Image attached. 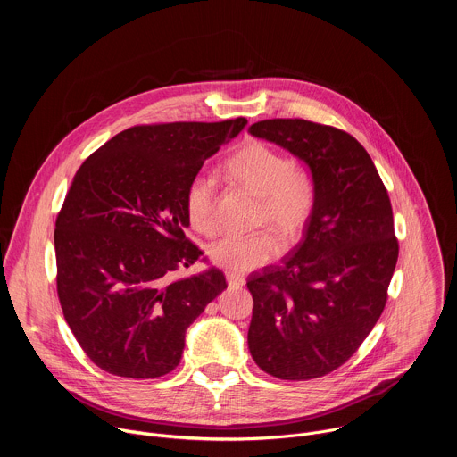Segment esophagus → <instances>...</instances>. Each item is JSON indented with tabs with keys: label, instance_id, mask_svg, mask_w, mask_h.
I'll return each instance as SVG.
<instances>
[{
	"label": "esophagus",
	"instance_id": "esophagus-1",
	"mask_svg": "<svg viewBox=\"0 0 457 457\" xmlns=\"http://www.w3.org/2000/svg\"><path fill=\"white\" fill-rule=\"evenodd\" d=\"M226 280L229 284V287H240L244 286V277L235 273V271H226Z\"/></svg>",
	"mask_w": 457,
	"mask_h": 457
}]
</instances>
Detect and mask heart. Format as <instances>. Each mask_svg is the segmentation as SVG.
Wrapping results in <instances>:
<instances>
[{
  "instance_id": "b5f03b06",
  "label": "heart",
  "mask_w": 457,
  "mask_h": 457,
  "mask_svg": "<svg viewBox=\"0 0 457 457\" xmlns=\"http://www.w3.org/2000/svg\"><path fill=\"white\" fill-rule=\"evenodd\" d=\"M228 175L260 197V220L270 222L284 238H293L309 220L314 204L311 173L278 150L251 141L226 162ZM217 184L213 177H193L186 189L187 222L199 233L212 235L217 228ZM280 240L271 231L226 235L208 247L212 264L235 273H247L268 264L280 253Z\"/></svg>"
}]
</instances>
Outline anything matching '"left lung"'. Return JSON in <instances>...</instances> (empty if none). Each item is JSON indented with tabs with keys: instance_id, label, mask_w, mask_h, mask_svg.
Returning <instances> with one entry per match:
<instances>
[{
	"instance_id": "obj_1",
	"label": "left lung",
	"mask_w": 457,
	"mask_h": 457,
	"mask_svg": "<svg viewBox=\"0 0 457 457\" xmlns=\"http://www.w3.org/2000/svg\"><path fill=\"white\" fill-rule=\"evenodd\" d=\"M249 134L300 159L314 184L303 238L247 280L249 353L275 378H320L358 351L383 312L398 262L393 208L372 159L342 129L270 119Z\"/></svg>"
}]
</instances>
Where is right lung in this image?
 <instances>
[{
	"mask_svg": "<svg viewBox=\"0 0 457 457\" xmlns=\"http://www.w3.org/2000/svg\"><path fill=\"white\" fill-rule=\"evenodd\" d=\"M247 120L134 126L78 170L55 220L57 295L87 356L134 379L173 370L189 325L226 287L222 271L168 280L206 262L186 240L184 197L206 159Z\"/></svg>",
	"mask_w": 457,
	"mask_h": 457,
	"instance_id": "add662e5",
	"label": "right lung"
}]
</instances>
